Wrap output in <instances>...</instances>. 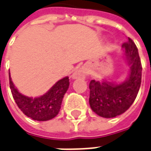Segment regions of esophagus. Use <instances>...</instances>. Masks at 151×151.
Listing matches in <instances>:
<instances>
[{
  "label": "esophagus",
  "instance_id": "obj_1",
  "mask_svg": "<svg viewBox=\"0 0 151 151\" xmlns=\"http://www.w3.org/2000/svg\"><path fill=\"white\" fill-rule=\"evenodd\" d=\"M87 75V70L85 67H81L73 73L72 78L73 79H83Z\"/></svg>",
  "mask_w": 151,
  "mask_h": 151
}]
</instances>
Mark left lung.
Instances as JSON below:
<instances>
[{"label":"left lung","instance_id":"left-lung-1","mask_svg":"<svg viewBox=\"0 0 151 151\" xmlns=\"http://www.w3.org/2000/svg\"><path fill=\"white\" fill-rule=\"evenodd\" d=\"M127 62L130 66V73L120 84L110 81H96L89 83V104L92 110L104 118H113L121 115L129 109L136 98L142 79V64L138 48L133 40L122 45Z\"/></svg>","mask_w":151,"mask_h":151}]
</instances>
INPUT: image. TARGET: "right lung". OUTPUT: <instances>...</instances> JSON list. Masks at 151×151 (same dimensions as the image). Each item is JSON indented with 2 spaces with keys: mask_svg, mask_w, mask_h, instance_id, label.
I'll return each mask as SVG.
<instances>
[{
  "mask_svg": "<svg viewBox=\"0 0 151 151\" xmlns=\"http://www.w3.org/2000/svg\"><path fill=\"white\" fill-rule=\"evenodd\" d=\"M9 85L15 102L23 113L34 120L47 121L55 118L60 111L63 96L70 86V79L68 77L61 79L47 93L35 98L20 93L12 83L10 73Z\"/></svg>",
  "mask_w": 151,
  "mask_h": 151,
  "instance_id": "obj_1",
  "label": "right lung"
}]
</instances>
